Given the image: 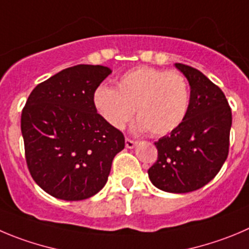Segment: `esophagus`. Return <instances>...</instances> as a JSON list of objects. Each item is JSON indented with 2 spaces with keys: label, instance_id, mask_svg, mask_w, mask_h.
Segmentation results:
<instances>
[{
  "label": "esophagus",
  "instance_id": "34e87169",
  "mask_svg": "<svg viewBox=\"0 0 249 249\" xmlns=\"http://www.w3.org/2000/svg\"><path fill=\"white\" fill-rule=\"evenodd\" d=\"M125 146H126L127 148H134L136 146V141L131 140V139H125Z\"/></svg>",
  "mask_w": 249,
  "mask_h": 249
}]
</instances>
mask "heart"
Instances as JSON below:
<instances>
[{"label": "heart", "instance_id": "b5f03b06", "mask_svg": "<svg viewBox=\"0 0 249 249\" xmlns=\"http://www.w3.org/2000/svg\"><path fill=\"white\" fill-rule=\"evenodd\" d=\"M97 113L110 127L122 130L136 113L139 131L163 136L184 122L190 107L187 80L177 71L139 66L115 81V89L99 86L93 94Z\"/></svg>", "mask_w": 249, "mask_h": 249}]
</instances>
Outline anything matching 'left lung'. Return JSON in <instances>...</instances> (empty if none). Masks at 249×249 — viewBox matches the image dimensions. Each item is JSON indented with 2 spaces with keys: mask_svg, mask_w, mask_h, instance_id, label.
Instances as JSON below:
<instances>
[{
  "mask_svg": "<svg viewBox=\"0 0 249 249\" xmlns=\"http://www.w3.org/2000/svg\"><path fill=\"white\" fill-rule=\"evenodd\" d=\"M190 86V107L179 127L155 142L159 157L148 169L152 184L168 193L203 188L229 155L232 113L224 92L199 70L176 64Z\"/></svg>",
  "mask_w": 249,
  "mask_h": 249,
  "instance_id": "left-lung-1",
  "label": "left lung"
}]
</instances>
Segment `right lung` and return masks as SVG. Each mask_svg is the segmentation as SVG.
I'll return each mask as SVG.
<instances>
[{"instance_id":"obj_1","label":"right lung","mask_w":249,"mask_h":249,"mask_svg":"<svg viewBox=\"0 0 249 249\" xmlns=\"http://www.w3.org/2000/svg\"><path fill=\"white\" fill-rule=\"evenodd\" d=\"M110 73L101 65L69 67L28 97L20 119L25 161L36 184L54 198L76 201L97 194L124 148L123 132L93 104L94 90Z\"/></svg>"}]
</instances>
